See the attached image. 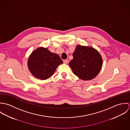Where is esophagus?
<instances>
[{"label":"esophagus","instance_id":"34e87169","mask_svg":"<svg viewBox=\"0 0 130 130\" xmlns=\"http://www.w3.org/2000/svg\"><path fill=\"white\" fill-rule=\"evenodd\" d=\"M68 62H69V60H67V59H64V60H63V63H64L67 64V63H68Z\"/></svg>","mask_w":130,"mask_h":130}]
</instances>
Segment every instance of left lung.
Returning <instances> with one entry per match:
<instances>
[{
    "instance_id": "obj_1",
    "label": "left lung",
    "mask_w": 130,
    "mask_h": 130,
    "mask_svg": "<svg viewBox=\"0 0 130 130\" xmlns=\"http://www.w3.org/2000/svg\"><path fill=\"white\" fill-rule=\"evenodd\" d=\"M69 66L73 73L81 79L89 80L94 78L100 72L103 60L98 51L92 47L78 45Z\"/></svg>"
}]
</instances>
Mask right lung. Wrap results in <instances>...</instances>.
<instances>
[{
  "label": "right lung",
  "mask_w": 130,
  "mask_h": 130,
  "mask_svg": "<svg viewBox=\"0 0 130 130\" xmlns=\"http://www.w3.org/2000/svg\"><path fill=\"white\" fill-rule=\"evenodd\" d=\"M63 61L59 56L40 47L29 56L27 66L31 74L37 78L45 80L52 76L56 68Z\"/></svg>",
  "instance_id": "right-lung-1"
}]
</instances>
